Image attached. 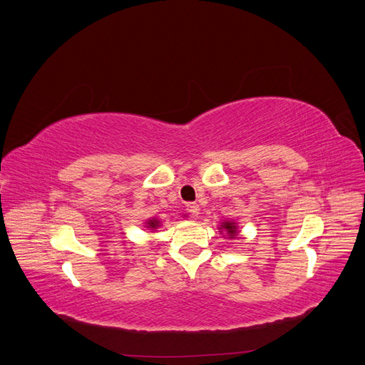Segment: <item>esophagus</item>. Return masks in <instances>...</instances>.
<instances>
[{
    "label": "esophagus",
    "instance_id": "obj_1",
    "mask_svg": "<svg viewBox=\"0 0 365 365\" xmlns=\"http://www.w3.org/2000/svg\"><path fill=\"white\" fill-rule=\"evenodd\" d=\"M187 212L190 213V216H193V217H197V215H200V205L195 204V202L187 204Z\"/></svg>",
    "mask_w": 365,
    "mask_h": 365
}]
</instances>
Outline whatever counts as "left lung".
<instances>
[{"label":"left lung","instance_id":"8db88e82","mask_svg":"<svg viewBox=\"0 0 365 365\" xmlns=\"http://www.w3.org/2000/svg\"><path fill=\"white\" fill-rule=\"evenodd\" d=\"M220 228L224 230V233H227V236H230V239H233V237L236 236V233H237L235 222H222V225H220ZM224 233H222V235H224Z\"/></svg>","mask_w":365,"mask_h":365}]
</instances>
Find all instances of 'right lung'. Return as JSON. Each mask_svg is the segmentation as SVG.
<instances>
[{"instance_id":"obj_1","label":"right lung","mask_w":365,"mask_h":365,"mask_svg":"<svg viewBox=\"0 0 365 365\" xmlns=\"http://www.w3.org/2000/svg\"><path fill=\"white\" fill-rule=\"evenodd\" d=\"M149 227H150V228H157V227H158V222H157V220H149Z\"/></svg>"}]
</instances>
